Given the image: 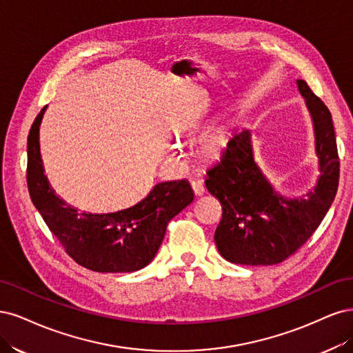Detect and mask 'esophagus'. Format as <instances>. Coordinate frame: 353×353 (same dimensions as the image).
Returning <instances> with one entry per match:
<instances>
[{"instance_id": "esophagus-1", "label": "esophagus", "mask_w": 353, "mask_h": 353, "mask_svg": "<svg viewBox=\"0 0 353 353\" xmlns=\"http://www.w3.org/2000/svg\"><path fill=\"white\" fill-rule=\"evenodd\" d=\"M190 185H192L193 193H195L196 196H201V195H203V193H205V185H203L202 180H199V179L192 180Z\"/></svg>"}]
</instances>
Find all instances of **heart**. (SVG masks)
I'll list each match as a JSON object with an SVG mask.
<instances>
[{"mask_svg": "<svg viewBox=\"0 0 353 353\" xmlns=\"http://www.w3.org/2000/svg\"><path fill=\"white\" fill-rule=\"evenodd\" d=\"M219 146H220V139H219V136H215V134L210 136V138H207L205 142H203V148H205V151L210 154L217 151Z\"/></svg>", "mask_w": 353, "mask_h": 353, "instance_id": "b5f03b06", "label": "heart"}]
</instances>
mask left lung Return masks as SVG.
<instances>
[{"label":"left lung","instance_id":"obj_1","mask_svg":"<svg viewBox=\"0 0 353 353\" xmlns=\"http://www.w3.org/2000/svg\"><path fill=\"white\" fill-rule=\"evenodd\" d=\"M314 121L321 176L306 198L272 190L256 167L251 130L234 133L220 160L207 170L205 186L223 208L214 241L223 258L243 265H274L308 242L334 201L339 154L332 114L305 81H296Z\"/></svg>","mask_w":353,"mask_h":353}]
</instances>
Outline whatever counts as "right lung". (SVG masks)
I'll return each instance as SVG.
<instances>
[{
	"label": "right lung",
	"instance_id": "1",
	"mask_svg": "<svg viewBox=\"0 0 353 353\" xmlns=\"http://www.w3.org/2000/svg\"><path fill=\"white\" fill-rule=\"evenodd\" d=\"M45 112L41 110L28 136L29 195L76 264L98 272H132L151 263L160 248L167 224L193 201L186 180L158 183L134 207L92 214L77 211L55 195L43 174L39 148V126Z\"/></svg>",
	"mask_w": 353,
	"mask_h": 353
}]
</instances>
